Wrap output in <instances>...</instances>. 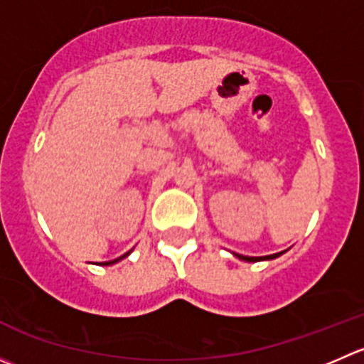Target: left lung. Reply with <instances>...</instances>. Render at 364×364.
<instances>
[{"label": "left lung", "instance_id": "1", "mask_svg": "<svg viewBox=\"0 0 364 364\" xmlns=\"http://www.w3.org/2000/svg\"><path fill=\"white\" fill-rule=\"evenodd\" d=\"M280 253H273V255H266V257H247V255H240V253H236V257H240L241 260H247V262H257V260H269V259H277V257H280Z\"/></svg>", "mask_w": 364, "mask_h": 364}]
</instances>
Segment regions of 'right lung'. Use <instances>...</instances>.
Masks as SVG:
<instances>
[{"label": "right lung", "mask_w": 364, "mask_h": 364, "mask_svg": "<svg viewBox=\"0 0 364 364\" xmlns=\"http://www.w3.org/2000/svg\"><path fill=\"white\" fill-rule=\"evenodd\" d=\"M128 253H130V252H127V253H124V255L117 257V259H114V260H109V262H104V264H107V266H109V264H114V262H117V260H121V259H123V257H127V255H128Z\"/></svg>", "instance_id": "right-lung-1"}]
</instances>
